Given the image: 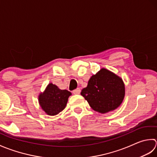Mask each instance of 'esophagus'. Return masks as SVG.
Here are the masks:
<instances>
[{
    "mask_svg": "<svg viewBox=\"0 0 157 157\" xmlns=\"http://www.w3.org/2000/svg\"><path fill=\"white\" fill-rule=\"evenodd\" d=\"M72 93L75 95H78V94H80V93H81V89L80 88L76 89H75V90L72 91Z\"/></svg>",
    "mask_w": 157,
    "mask_h": 157,
    "instance_id": "obj_1",
    "label": "esophagus"
}]
</instances>
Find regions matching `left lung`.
Masks as SVG:
<instances>
[{
	"mask_svg": "<svg viewBox=\"0 0 157 157\" xmlns=\"http://www.w3.org/2000/svg\"><path fill=\"white\" fill-rule=\"evenodd\" d=\"M81 94L93 110L105 114L116 110L122 104L125 87L120 76L103 68L91 76Z\"/></svg>",
	"mask_w": 157,
	"mask_h": 157,
	"instance_id": "left-lung-1",
	"label": "left lung"
}]
</instances>
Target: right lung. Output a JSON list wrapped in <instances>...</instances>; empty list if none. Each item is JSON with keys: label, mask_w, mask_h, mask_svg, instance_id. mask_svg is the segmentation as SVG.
<instances>
[{"label": "right lung", "mask_w": 157, "mask_h": 157, "mask_svg": "<svg viewBox=\"0 0 157 157\" xmlns=\"http://www.w3.org/2000/svg\"><path fill=\"white\" fill-rule=\"evenodd\" d=\"M72 95L68 90H62L53 83H49L43 92L38 95V104L44 113L49 116H55L66 106L68 98Z\"/></svg>", "instance_id": "obj_1"}]
</instances>
